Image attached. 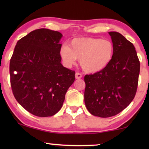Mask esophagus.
I'll list each match as a JSON object with an SVG mask.
<instances>
[{"mask_svg": "<svg viewBox=\"0 0 149 149\" xmlns=\"http://www.w3.org/2000/svg\"><path fill=\"white\" fill-rule=\"evenodd\" d=\"M75 78H76L77 79H79L82 78V74L79 72H76V74H75Z\"/></svg>", "mask_w": 149, "mask_h": 149, "instance_id": "esophagus-1", "label": "esophagus"}]
</instances>
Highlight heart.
I'll list each match as a JSON object with an SVG mask.
<instances>
[{
    "label": "heart",
    "mask_w": 149,
    "mask_h": 149,
    "mask_svg": "<svg viewBox=\"0 0 149 149\" xmlns=\"http://www.w3.org/2000/svg\"><path fill=\"white\" fill-rule=\"evenodd\" d=\"M115 45L109 39L82 37L71 40L70 47L63 45L60 49V56L65 66L70 67L77 59L80 60L83 70L95 73L109 66L115 54Z\"/></svg>",
    "instance_id": "heart-1"
}]
</instances>
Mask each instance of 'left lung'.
I'll return each instance as SVG.
<instances>
[{
  "mask_svg": "<svg viewBox=\"0 0 149 149\" xmlns=\"http://www.w3.org/2000/svg\"><path fill=\"white\" fill-rule=\"evenodd\" d=\"M115 45L107 68L84 77L85 104L91 115L111 117L123 111L137 91L140 61L134 45L119 32H109Z\"/></svg>",
  "mask_w": 149,
  "mask_h": 149,
  "instance_id": "8db88e82",
  "label": "left lung"
}]
</instances>
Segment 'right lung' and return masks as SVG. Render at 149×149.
I'll return each instance as SVG.
<instances>
[{
  "instance_id": "obj_1",
  "label": "right lung",
  "mask_w": 149,
  "mask_h": 149,
  "mask_svg": "<svg viewBox=\"0 0 149 149\" xmlns=\"http://www.w3.org/2000/svg\"><path fill=\"white\" fill-rule=\"evenodd\" d=\"M58 31L40 28L19 39L10 60L11 86L24 109L40 117L60 111L75 72L61 64Z\"/></svg>"
}]
</instances>
